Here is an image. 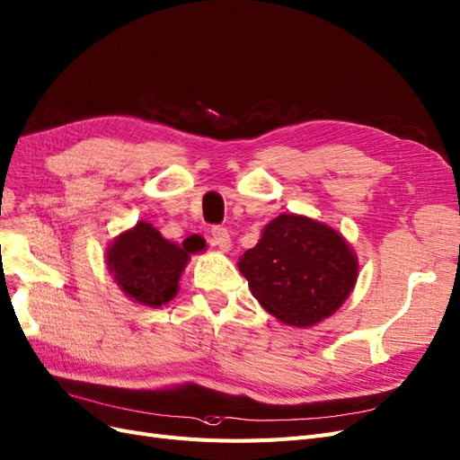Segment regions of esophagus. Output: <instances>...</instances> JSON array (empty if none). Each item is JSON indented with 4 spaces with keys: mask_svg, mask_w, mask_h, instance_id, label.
Listing matches in <instances>:
<instances>
[{
    "mask_svg": "<svg viewBox=\"0 0 460 460\" xmlns=\"http://www.w3.org/2000/svg\"><path fill=\"white\" fill-rule=\"evenodd\" d=\"M212 243L221 250V252H229L231 250V234L224 227H212Z\"/></svg>",
    "mask_w": 460,
    "mask_h": 460,
    "instance_id": "obj_1",
    "label": "esophagus"
}]
</instances>
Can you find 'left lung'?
<instances>
[{"instance_id": "left-lung-1", "label": "left lung", "mask_w": 460, "mask_h": 460, "mask_svg": "<svg viewBox=\"0 0 460 460\" xmlns=\"http://www.w3.org/2000/svg\"><path fill=\"white\" fill-rule=\"evenodd\" d=\"M239 270L269 314L286 326L311 328L347 301L358 279V258L333 227L280 214L243 253Z\"/></svg>"}]
</instances>
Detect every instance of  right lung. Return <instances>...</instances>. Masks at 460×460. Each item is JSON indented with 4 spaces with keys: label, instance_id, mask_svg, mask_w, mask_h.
Returning <instances> with one entry per match:
<instances>
[{
    "label": "right lung",
    "instance_id": "obj_1",
    "mask_svg": "<svg viewBox=\"0 0 460 460\" xmlns=\"http://www.w3.org/2000/svg\"><path fill=\"white\" fill-rule=\"evenodd\" d=\"M204 246L207 243L199 234L178 244L164 239L147 221H138L110 243L106 265L130 301L157 309L176 297L183 269Z\"/></svg>",
    "mask_w": 460,
    "mask_h": 460
}]
</instances>
